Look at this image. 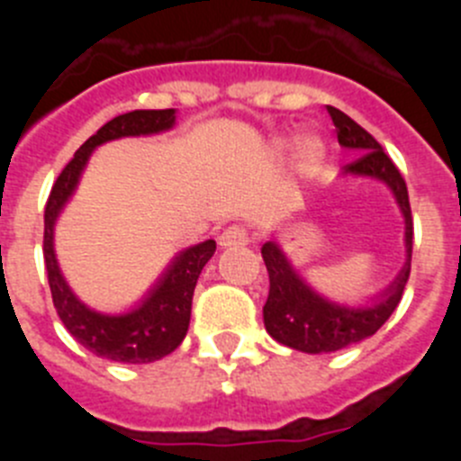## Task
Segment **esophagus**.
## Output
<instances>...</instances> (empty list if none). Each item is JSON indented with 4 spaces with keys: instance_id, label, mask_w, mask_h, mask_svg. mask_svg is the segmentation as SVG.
I'll list each match as a JSON object with an SVG mask.
<instances>
[{
    "instance_id": "esophagus-1",
    "label": "esophagus",
    "mask_w": 461,
    "mask_h": 461,
    "mask_svg": "<svg viewBox=\"0 0 461 461\" xmlns=\"http://www.w3.org/2000/svg\"><path fill=\"white\" fill-rule=\"evenodd\" d=\"M249 242V233L242 226H228L221 235H219V247L221 249H230V247H240V244Z\"/></svg>"
}]
</instances>
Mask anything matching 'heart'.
Instances as JSON below:
<instances>
[{
    "instance_id": "1",
    "label": "heart",
    "mask_w": 461,
    "mask_h": 461,
    "mask_svg": "<svg viewBox=\"0 0 461 461\" xmlns=\"http://www.w3.org/2000/svg\"><path fill=\"white\" fill-rule=\"evenodd\" d=\"M323 157V142L319 136H300L295 142V161L300 168L309 170Z\"/></svg>"
}]
</instances>
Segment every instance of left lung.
Here are the masks:
<instances>
[{"label": "left lung", "instance_id": "obj_1", "mask_svg": "<svg viewBox=\"0 0 461 461\" xmlns=\"http://www.w3.org/2000/svg\"><path fill=\"white\" fill-rule=\"evenodd\" d=\"M328 113L341 148L357 154L351 164L344 166V175L374 177L393 191L394 201L404 214L406 263L393 284L376 293L367 307H346L313 291L297 275L275 240L263 244L260 254L270 275V293L263 307L266 330L272 339L303 353H332L372 337L393 316L402 300L411 275V251H413V219H411L409 191L402 173L393 164V158L383 152L372 133L365 131L357 122L332 105H328Z\"/></svg>", "mask_w": 461, "mask_h": 461}]
</instances>
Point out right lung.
Masks as SVG:
<instances>
[{"label":"right lung","instance_id":"obj_1","mask_svg":"<svg viewBox=\"0 0 461 461\" xmlns=\"http://www.w3.org/2000/svg\"><path fill=\"white\" fill-rule=\"evenodd\" d=\"M175 126V108L166 110H133L117 115L104 124L99 131L80 145L67 168L59 173L46 203V230H43V258H46L48 284H50L52 304H55L64 328L94 356L105 357L124 365H145L173 353L186 337L191 319V300H194L195 281L201 270L212 258L217 242H205L180 251L170 260L166 272L142 297L140 304L131 312L110 316L89 309L80 303L76 293L64 279L55 256V223L64 205L73 195L80 182L89 157L99 145L126 136H152L168 131Z\"/></svg>","mask_w":461,"mask_h":461}]
</instances>
